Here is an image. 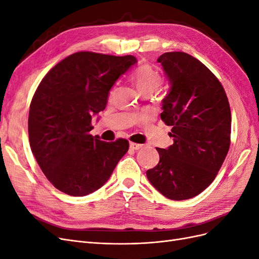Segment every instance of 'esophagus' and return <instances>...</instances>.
Segmentation results:
<instances>
[{"instance_id": "obj_1", "label": "esophagus", "mask_w": 259, "mask_h": 259, "mask_svg": "<svg viewBox=\"0 0 259 259\" xmlns=\"http://www.w3.org/2000/svg\"><path fill=\"white\" fill-rule=\"evenodd\" d=\"M142 147H143V145H139V144H135V143L130 144V148L133 149V150H139V149Z\"/></svg>"}]
</instances>
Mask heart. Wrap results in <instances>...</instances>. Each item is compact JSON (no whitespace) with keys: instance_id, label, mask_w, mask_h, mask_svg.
<instances>
[{"instance_id":"b5f03b06","label":"heart","mask_w":259,"mask_h":259,"mask_svg":"<svg viewBox=\"0 0 259 259\" xmlns=\"http://www.w3.org/2000/svg\"><path fill=\"white\" fill-rule=\"evenodd\" d=\"M132 79L137 86L138 91L142 92L143 94L147 92L152 93L162 83V77L160 73L148 65L138 67L134 73H133Z\"/></svg>"}]
</instances>
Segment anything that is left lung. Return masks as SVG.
I'll return each mask as SVG.
<instances>
[{
	"instance_id": "left-lung-1",
	"label": "left lung",
	"mask_w": 259,
	"mask_h": 259,
	"mask_svg": "<svg viewBox=\"0 0 259 259\" xmlns=\"http://www.w3.org/2000/svg\"><path fill=\"white\" fill-rule=\"evenodd\" d=\"M169 83L161 119L174 144L156 148L160 161L147 170L150 184L167 199L182 201L213 183L228 153L231 112L228 98L210 70L183 52L158 58Z\"/></svg>"
}]
</instances>
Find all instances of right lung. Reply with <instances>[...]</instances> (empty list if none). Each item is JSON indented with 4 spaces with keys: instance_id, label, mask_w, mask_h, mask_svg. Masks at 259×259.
I'll return each instance as SVG.
<instances>
[{
    "instance_id": "add662e5",
    "label": "right lung",
    "mask_w": 259,
    "mask_h": 259,
    "mask_svg": "<svg viewBox=\"0 0 259 259\" xmlns=\"http://www.w3.org/2000/svg\"><path fill=\"white\" fill-rule=\"evenodd\" d=\"M137 62L127 56L79 52L46 74L30 105L29 142L44 175L72 197L98 190L128 150L126 139L92 136V119L104 111L109 92Z\"/></svg>"
}]
</instances>
